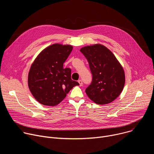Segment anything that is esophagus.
<instances>
[{
  "label": "esophagus",
  "instance_id": "obj_1",
  "mask_svg": "<svg viewBox=\"0 0 154 154\" xmlns=\"http://www.w3.org/2000/svg\"><path fill=\"white\" fill-rule=\"evenodd\" d=\"M78 82H79V85H80V86H82L83 85V82H82V80H79L78 81Z\"/></svg>",
  "mask_w": 154,
  "mask_h": 154
}]
</instances>
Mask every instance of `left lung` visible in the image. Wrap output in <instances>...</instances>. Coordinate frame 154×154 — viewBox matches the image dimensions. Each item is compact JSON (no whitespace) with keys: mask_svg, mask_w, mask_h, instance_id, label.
Wrapping results in <instances>:
<instances>
[{"mask_svg":"<svg viewBox=\"0 0 154 154\" xmlns=\"http://www.w3.org/2000/svg\"><path fill=\"white\" fill-rule=\"evenodd\" d=\"M89 63L93 75L86 93L94 102L100 105L111 103L122 93L125 85V73L115 55L100 44L80 49Z\"/></svg>","mask_w":154,"mask_h":154,"instance_id":"8db88e82","label":"left lung"}]
</instances>
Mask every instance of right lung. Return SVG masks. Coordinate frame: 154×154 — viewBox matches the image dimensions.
<instances>
[{
	"instance_id": "obj_1",
	"label": "right lung",
	"mask_w": 154,
	"mask_h": 154,
	"mask_svg": "<svg viewBox=\"0 0 154 154\" xmlns=\"http://www.w3.org/2000/svg\"><path fill=\"white\" fill-rule=\"evenodd\" d=\"M71 45L55 43L43 49L31 65L28 86L35 99L47 106H55L79 83L71 79L70 68L63 63L72 52Z\"/></svg>"
}]
</instances>
